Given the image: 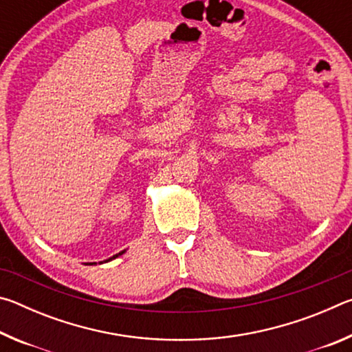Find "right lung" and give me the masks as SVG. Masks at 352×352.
Returning a JSON list of instances; mask_svg holds the SVG:
<instances>
[{
    "label": "right lung",
    "mask_w": 352,
    "mask_h": 352,
    "mask_svg": "<svg viewBox=\"0 0 352 352\" xmlns=\"http://www.w3.org/2000/svg\"><path fill=\"white\" fill-rule=\"evenodd\" d=\"M124 252H121V253H118V254H115V256H113V258H110V259H107V261H111V259H115V258H118V256H121Z\"/></svg>",
    "instance_id": "right-lung-1"
}]
</instances>
